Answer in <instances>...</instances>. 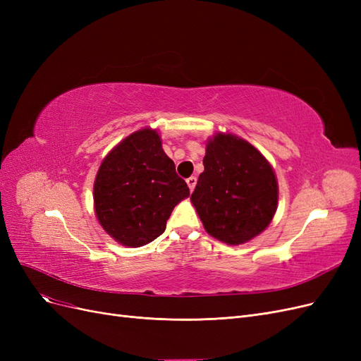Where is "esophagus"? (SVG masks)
<instances>
[{
	"instance_id": "esophagus-1",
	"label": "esophagus",
	"mask_w": 361,
	"mask_h": 361,
	"mask_svg": "<svg viewBox=\"0 0 361 361\" xmlns=\"http://www.w3.org/2000/svg\"><path fill=\"white\" fill-rule=\"evenodd\" d=\"M195 183H197V178H194V176H191V178H188V179H187V185H188V188H190V191H192V190H194V187H195Z\"/></svg>"
}]
</instances>
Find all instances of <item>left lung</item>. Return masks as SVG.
<instances>
[{"mask_svg":"<svg viewBox=\"0 0 361 361\" xmlns=\"http://www.w3.org/2000/svg\"><path fill=\"white\" fill-rule=\"evenodd\" d=\"M203 166L191 203L204 231L228 245L245 244L264 232L279 203L268 159L247 140L216 133L206 141Z\"/></svg>","mask_w":361,"mask_h":361,"instance_id":"8db88e82","label":"left lung"}]
</instances>
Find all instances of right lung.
Wrapping results in <instances>:
<instances>
[{
  "instance_id": "right-lung-1",
  "label": "right lung",
  "mask_w": 361,
  "mask_h": 361,
  "mask_svg": "<svg viewBox=\"0 0 361 361\" xmlns=\"http://www.w3.org/2000/svg\"><path fill=\"white\" fill-rule=\"evenodd\" d=\"M190 188L162 149L157 129L123 138L101 162L93 185L97 221L116 243L141 247L166 231L167 220Z\"/></svg>"
}]
</instances>
